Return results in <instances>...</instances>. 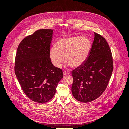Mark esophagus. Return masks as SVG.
Listing matches in <instances>:
<instances>
[{"label": "esophagus", "mask_w": 129, "mask_h": 129, "mask_svg": "<svg viewBox=\"0 0 129 129\" xmlns=\"http://www.w3.org/2000/svg\"><path fill=\"white\" fill-rule=\"evenodd\" d=\"M70 74V72L68 71H64L63 72V75L64 76H66V75H68Z\"/></svg>", "instance_id": "1"}]
</instances>
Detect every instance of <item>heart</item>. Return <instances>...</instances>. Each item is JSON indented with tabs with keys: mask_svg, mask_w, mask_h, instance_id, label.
Listing matches in <instances>:
<instances>
[{
	"mask_svg": "<svg viewBox=\"0 0 129 129\" xmlns=\"http://www.w3.org/2000/svg\"><path fill=\"white\" fill-rule=\"evenodd\" d=\"M92 43L86 36H74L61 39L49 50L52 64L60 67L64 59L68 65L77 68L87 61L90 54Z\"/></svg>",
	"mask_w": 129,
	"mask_h": 129,
	"instance_id": "1",
	"label": "heart"
}]
</instances>
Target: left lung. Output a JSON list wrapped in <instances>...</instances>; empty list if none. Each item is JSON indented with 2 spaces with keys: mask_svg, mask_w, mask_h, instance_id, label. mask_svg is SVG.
I'll use <instances>...</instances> for the list:
<instances>
[{
  "mask_svg": "<svg viewBox=\"0 0 129 129\" xmlns=\"http://www.w3.org/2000/svg\"><path fill=\"white\" fill-rule=\"evenodd\" d=\"M112 71V56L108 42L95 32L88 60L72 72V92L74 98L84 103L98 98L107 88Z\"/></svg>",
  "mask_w": 129,
  "mask_h": 129,
  "instance_id": "obj_1",
  "label": "left lung"
}]
</instances>
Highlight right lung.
<instances>
[{
    "instance_id": "add662e5",
    "label": "right lung",
    "mask_w": 129,
    "mask_h": 129,
    "mask_svg": "<svg viewBox=\"0 0 129 129\" xmlns=\"http://www.w3.org/2000/svg\"><path fill=\"white\" fill-rule=\"evenodd\" d=\"M52 29H40L27 36L19 44L14 71L26 95L35 102L51 100L58 83L63 77L62 69L54 66L49 58Z\"/></svg>"
}]
</instances>
